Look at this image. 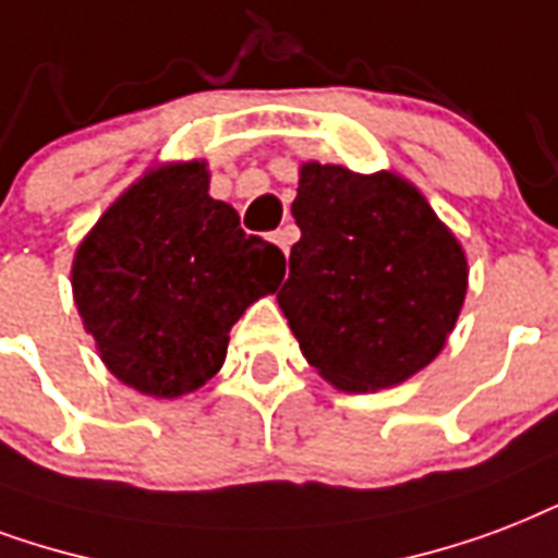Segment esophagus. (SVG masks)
<instances>
[{"label": "esophagus", "mask_w": 558, "mask_h": 558, "mask_svg": "<svg viewBox=\"0 0 558 558\" xmlns=\"http://www.w3.org/2000/svg\"><path fill=\"white\" fill-rule=\"evenodd\" d=\"M271 242H275L283 254H289V245L295 242V231H292V228H280V231L271 233Z\"/></svg>", "instance_id": "1"}]
</instances>
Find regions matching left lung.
<instances>
[{"label": "left lung", "mask_w": 558, "mask_h": 558, "mask_svg": "<svg viewBox=\"0 0 558 558\" xmlns=\"http://www.w3.org/2000/svg\"><path fill=\"white\" fill-rule=\"evenodd\" d=\"M278 304L301 354L342 392L410 380L448 342L468 292L465 251L427 198L395 172H298Z\"/></svg>", "instance_id": "1"}]
</instances>
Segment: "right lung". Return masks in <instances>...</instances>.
<instances>
[{"instance_id": "add662e5", "label": "right lung", "mask_w": 558, "mask_h": 558, "mask_svg": "<svg viewBox=\"0 0 558 558\" xmlns=\"http://www.w3.org/2000/svg\"><path fill=\"white\" fill-rule=\"evenodd\" d=\"M204 160L148 169L101 213L72 260V295L101 363L131 389L181 398L228 354L231 327L278 289L283 251L210 198Z\"/></svg>"}]
</instances>
